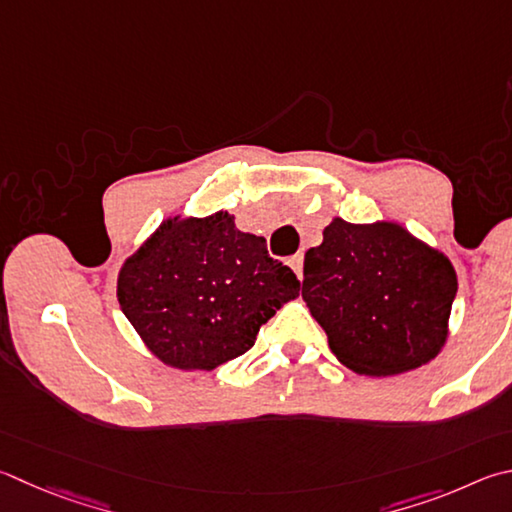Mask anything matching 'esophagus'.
Wrapping results in <instances>:
<instances>
[{"label": "esophagus", "instance_id": "obj_1", "mask_svg": "<svg viewBox=\"0 0 512 512\" xmlns=\"http://www.w3.org/2000/svg\"><path fill=\"white\" fill-rule=\"evenodd\" d=\"M288 266H291L293 273L302 280V255H293L291 259H288Z\"/></svg>", "mask_w": 512, "mask_h": 512}]
</instances>
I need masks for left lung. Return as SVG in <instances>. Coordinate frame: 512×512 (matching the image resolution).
<instances>
[{
    "instance_id": "obj_1",
    "label": "left lung",
    "mask_w": 512,
    "mask_h": 512,
    "mask_svg": "<svg viewBox=\"0 0 512 512\" xmlns=\"http://www.w3.org/2000/svg\"><path fill=\"white\" fill-rule=\"evenodd\" d=\"M454 295L448 255L398 221L333 217L304 255L302 300L356 374L387 378L432 362L450 336Z\"/></svg>"
}]
</instances>
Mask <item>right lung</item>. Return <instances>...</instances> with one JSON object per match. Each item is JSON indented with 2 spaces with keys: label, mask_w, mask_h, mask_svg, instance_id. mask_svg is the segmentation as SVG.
Segmentation results:
<instances>
[{
  "label": "right lung",
  "mask_w": 512,
  "mask_h": 512,
  "mask_svg": "<svg viewBox=\"0 0 512 512\" xmlns=\"http://www.w3.org/2000/svg\"><path fill=\"white\" fill-rule=\"evenodd\" d=\"M116 288L143 345L181 371H212L246 353L259 327L300 295L291 268L226 210L163 219L125 259Z\"/></svg>",
  "instance_id": "1"
}]
</instances>
